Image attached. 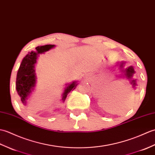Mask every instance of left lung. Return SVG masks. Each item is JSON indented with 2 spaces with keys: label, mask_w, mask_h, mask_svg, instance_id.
Returning <instances> with one entry per match:
<instances>
[{
  "label": "left lung",
  "mask_w": 155,
  "mask_h": 155,
  "mask_svg": "<svg viewBox=\"0 0 155 155\" xmlns=\"http://www.w3.org/2000/svg\"><path fill=\"white\" fill-rule=\"evenodd\" d=\"M123 63H121V68H123ZM123 71L124 72L125 76L128 79L131 78L133 77V74L135 73V71H134L133 67H129V68H128L127 69H126L125 70ZM130 84H133V87H135V85H136V81H135V80H131V83H130Z\"/></svg>",
  "instance_id": "8db88e82"
}]
</instances>
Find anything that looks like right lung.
I'll return each mask as SVG.
<instances>
[{"instance_id":"1","label":"right lung","mask_w":155,"mask_h":155,"mask_svg":"<svg viewBox=\"0 0 155 155\" xmlns=\"http://www.w3.org/2000/svg\"><path fill=\"white\" fill-rule=\"evenodd\" d=\"M53 47H54V45H51V44L38 46L36 48V52L33 51L30 52L29 51L28 54L23 58L18 69V73H17L16 81V91L23 104L26 105V99L36 84L34 64L36 62L38 54L48 51ZM76 85V82L74 81L72 84H69L67 87H66L62 97L63 101H65L69 93L71 90H74Z\"/></svg>"}]
</instances>
